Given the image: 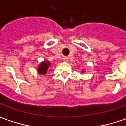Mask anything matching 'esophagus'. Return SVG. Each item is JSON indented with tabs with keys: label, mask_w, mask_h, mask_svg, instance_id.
I'll return each mask as SVG.
<instances>
[{
	"label": "esophagus",
	"mask_w": 126,
	"mask_h": 126,
	"mask_svg": "<svg viewBox=\"0 0 126 126\" xmlns=\"http://www.w3.org/2000/svg\"><path fill=\"white\" fill-rule=\"evenodd\" d=\"M63 61H65V62H67V61H68V57L66 56H63Z\"/></svg>",
	"instance_id": "1"
}]
</instances>
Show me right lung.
<instances>
[{"mask_svg": "<svg viewBox=\"0 0 126 126\" xmlns=\"http://www.w3.org/2000/svg\"><path fill=\"white\" fill-rule=\"evenodd\" d=\"M50 65V63L49 62H43V63L39 65L38 67V71L39 74H45L47 72V70H48V67Z\"/></svg>", "mask_w": 126, "mask_h": 126, "instance_id": "add662e5", "label": "right lung"}]
</instances>
